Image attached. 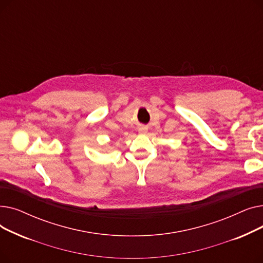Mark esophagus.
<instances>
[{"label":"esophagus","instance_id":"1","mask_svg":"<svg viewBox=\"0 0 263 263\" xmlns=\"http://www.w3.org/2000/svg\"><path fill=\"white\" fill-rule=\"evenodd\" d=\"M140 132H141V133H146V132H147V128L142 127V128L140 129Z\"/></svg>","mask_w":263,"mask_h":263}]
</instances>
